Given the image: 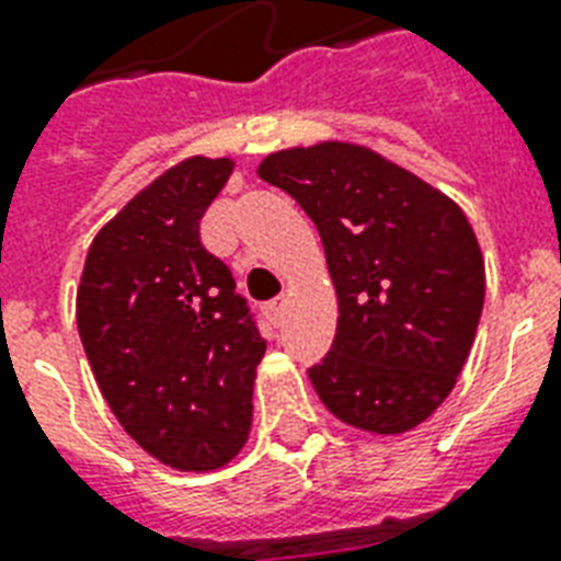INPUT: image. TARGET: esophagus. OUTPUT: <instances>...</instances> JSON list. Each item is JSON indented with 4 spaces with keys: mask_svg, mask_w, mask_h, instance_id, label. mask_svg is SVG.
<instances>
[{
    "mask_svg": "<svg viewBox=\"0 0 561 561\" xmlns=\"http://www.w3.org/2000/svg\"><path fill=\"white\" fill-rule=\"evenodd\" d=\"M264 311H267V317H271L273 323H279L282 311H285V297H276L271 299V302H264Z\"/></svg>",
    "mask_w": 561,
    "mask_h": 561,
    "instance_id": "obj_1",
    "label": "esophagus"
}]
</instances>
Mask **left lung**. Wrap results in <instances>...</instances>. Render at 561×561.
I'll use <instances>...</instances> for the list:
<instances>
[{"label":"left lung","instance_id":"8db88e82","mask_svg":"<svg viewBox=\"0 0 561 561\" xmlns=\"http://www.w3.org/2000/svg\"><path fill=\"white\" fill-rule=\"evenodd\" d=\"M259 178L314 220L337 290L332 350L308 369L346 425L404 434L457 383L486 276L474 229L445 194L346 142L271 153Z\"/></svg>","mask_w":561,"mask_h":561}]
</instances>
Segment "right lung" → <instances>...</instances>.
I'll use <instances>...</instances> for the list:
<instances>
[{
	"instance_id": "obj_1",
	"label": "right lung",
	"mask_w": 561,
	"mask_h": 561,
	"mask_svg": "<svg viewBox=\"0 0 561 561\" xmlns=\"http://www.w3.org/2000/svg\"><path fill=\"white\" fill-rule=\"evenodd\" d=\"M232 160L192 157L136 194L92 241L78 332L104 399L157 460L209 471L253 422L267 341L236 279L201 241Z\"/></svg>"
}]
</instances>
